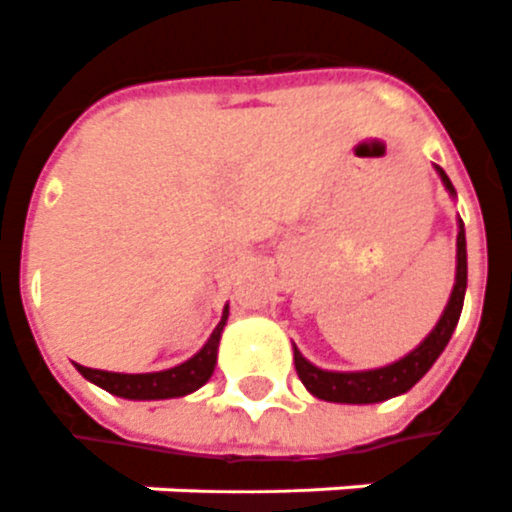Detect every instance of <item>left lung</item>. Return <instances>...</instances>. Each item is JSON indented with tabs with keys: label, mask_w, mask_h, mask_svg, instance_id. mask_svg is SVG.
<instances>
[{
	"label": "left lung",
	"mask_w": 512,
	"mask_h": 512,
	"mask_svg": "<svg viewBox=\"0 0 512 512\" xmlns=\"http://www.w3.org/2000/svg\"><path fill=\"white\" fill-rule=\"evenodd\" d=\"M441 179L447 184L449 192H455L452 181L447 179V173L438 168ZM463 295H466V234H463V223L458 231V275H455V289L449 297L447 308L441 314V320L433 328V333L424 339L413 353L400 358L397 364L383 366V369H369V372H325L317 369L314 364H308L306 358L300 355L295 347V369L297 378L303 380L314 397L328 402H353V405H366V402H383L397 394H405L413 389L419 380L424 378V372L436 364V358L444 353L449 336L455 331V325L460 320V308H463Z\"/></svg>",
	"instance_id": "1"
}]
</instances>
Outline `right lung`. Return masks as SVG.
Segmentation results:
<instances>
[{
    "mask_svg": "<svg viewBox=\"0 0 512 512\" xmlns=\"http://www.w3.org/2000/svg\"><path fill=\"white\" fill-rule=\"evenodd\" d=\"M228 320V306L223 311V320L209 336L201 353H195L190 361L165 369V372H148V375H121V372H101V369H90V366H79L76 369L101 389L110 394L126 397V400H168V397H184L190 391L201 389L206 380L212 378L217 364V344H220V331Z\"/></svg>",
    "mask_w": 512,
    "mask_h": 512,
    "instance_id": "1",
    "label": "right lung"
}]
</instances>
